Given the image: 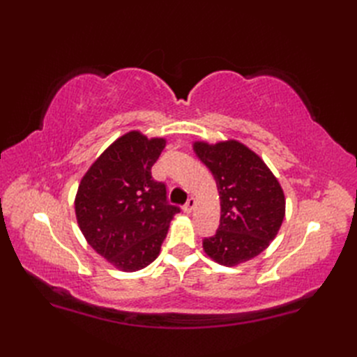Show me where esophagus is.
I'll use <instances>...</instances> for the list:
<instances>
[{
	"mask_svg": "<svg viewBox=\"0 0 357 357\" xmlns=\"http://www.w3.org/2000/svg\"><path fill=\"white\" fill-rule=\"evenodd\" d=\"M195 207H197V201L193 199V198H190V199L186 202V205H185V211H186V213H192L193 210H195Z\"/></svg>",
	"mask_w": 357,
	"mask_h": 357,
	"instance_id": "esophagus-1",
	"label": "esophagus"
}]
</instances>
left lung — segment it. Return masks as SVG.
<instances>
[{
	"instance_id": "left-lung-1",
	"label": "left lung",
	"mask_w": 357,
	"mask_h": 357,
	"mask_svg": "<svg viewBox=\"0 0 357 357\" xmlns=\"http://www.w3.org/2000/svg\"><path fill=\"white\" fill-rule=\"evenodd\" d=\"M193 152L218 185L220 225L205 238L211 261L236 266L261 255L275 238L286 214L282 185L261 156L236 139L193 143Z\"/></svg>"
}]
</instances>
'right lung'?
<instances>
[{
	"instance_id": "right-lung-1",
	"label": "right lung",
	"mask_w": 357,
	"mask_h": 357,
	"mask_svg": "<svg viewBox=\"0 0 357 357\" xmlns=\"http://www.w3.org/2000/svg\"><path fill=\"white\" fill-rule=\"evenodd\" d=\"M165 144V138H147L139 131L119 137L86 171L74 199L86 241L123 273L155 261L180 211L167 204L164 183L152 177Z\"/></svg>"
}]
</instances>
